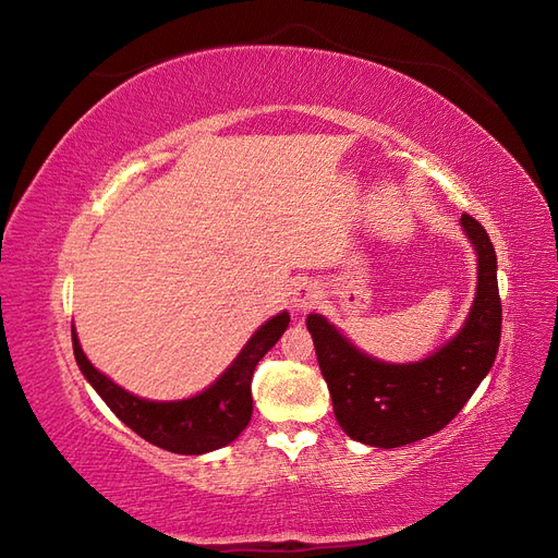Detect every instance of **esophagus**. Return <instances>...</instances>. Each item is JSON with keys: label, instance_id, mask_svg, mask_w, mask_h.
<instances>
[{"label": "esophagus", "instance_id": "esophagus-1", "mask_svg": "<svg viewBox=\"0 0 558 558\" xmlns=\"http://www.w3.org/2000/svg\"><path fill=\"white\" fill-rule=\"evenodd\" d=\"M318 298H320V291H318L316 283H312V281H300V283L295 286V289H293L291 302H293V307H295L298 312H302V310H310L312 305H316Z\"/></svg>", "mask_w": 558, "mask_h": 558}]
</instances>
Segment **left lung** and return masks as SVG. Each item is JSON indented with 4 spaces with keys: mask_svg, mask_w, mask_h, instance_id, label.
<instances>
[{
    "mask_svg": "<svg viewBox=\"0 0 558 558\" xmlns=\"http://www.w3.org/2000/svg\"><path fill=\"white\" fill-rule=\"evenodd\" d=\"M461 226L477 253V293L463 328L428 359L377 361L320 314L307 316L335 418L351 440L381 449L424 440L463 410L492 369L502 324L496 251L470 214L461 216Z\"/></svg>",
    "mask_w": 558,
    "mask_h": 558,
    "instance_id": "1",
    "label": "left lung"
}]
</instances>
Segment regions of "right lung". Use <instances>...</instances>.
<instances>
[{
    "label": "right lung",
    "instance_id": "add662e5",
    "mask_svg": "<svg viewBox=\"0 0 558 558\" xmlns=\"http://www.w3.org/2000/svg\"><path fill=\"white\" fill-rule=\"evenodd\" d=\"M289 312H281L251 335V340L240 351V356L230 363L226 373L205 391L172 402L144 400L128 393L125 388L113 384L107 375L86 359L78 335L72 328L74 356L83 377L99 393L109 410L132 428L146 442L165 451L197 456L230 445L251 421L253 398L251 379L253 369L265 353L277 344L283 330L289 328Z\"/></svg>",
    "mask_w": 558,
    "mask_h": 558
}]
</instances>
